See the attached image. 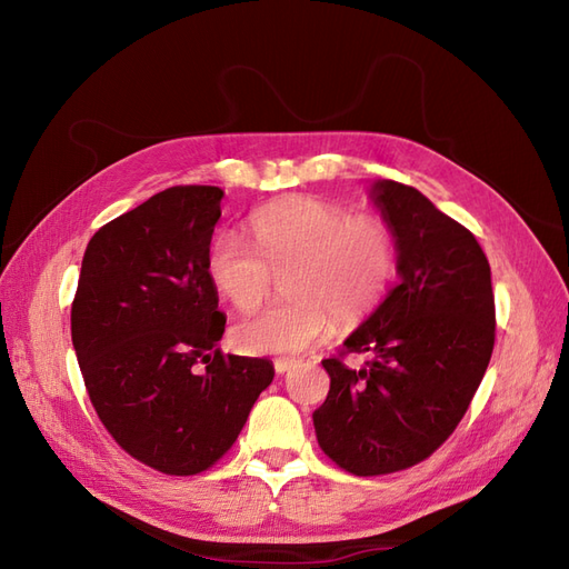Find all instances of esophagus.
Wrapping results in <instances>:
<instances>
[{
	"mask_svg": "<svg viewBox=\"0 0 569 569\" xmlns=\"http://www.w3.org/2000/svg\"><path fill=\"white\" fill-rule=\"evenodd\" d=\"M272 366H274V372L284 375L287 370H291V366H295V360H291V358H278Z\"/></svg>",
	"mask_w": 569,
	"mask_h": 569,
	"instance_id": "esophagus-1",
	"label": "esophagus"
}]
</instances>
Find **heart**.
<instances>
[{"instance_id": "1", "label": "heart", "mask_w": 569, "mask_h": 569, "mask_svg": "<svg viewBox=\"0 0 569 569\" xmlns=\"http://www.w3.org/2000/svg\"><path fill=\"white\" fill-rule=\"evenodd\" d=\"M253 242L222 232L209 251L216 289L239 311L261 306L284 274L289 301L251 313L234 343L253 356H297L330 335L356 327L387 297L399 266L396 237L382 218L353 216L320 199L274 201L251 218Z\"/></svg>"}]
</instances>
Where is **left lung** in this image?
<instances>
[{
  "instance_id": "1",
  "label": "left lung",
  "mask_w": 569,
  "mask_h": 569,
  "mask_svg": "<svg viewBox=\"0 0 569 569\" xmlns=\"http://www.w3.org/2000/svg\"><path fill=\"white\" fill-rule=\"evenodd\" d=\"M396 237L399 274L377 311L325 358L330 391L313 412L320 449L358 477L399 472L453 435L496 339L491 268L475 234L416 187L372 184ZM368 352L367 368L342 363Z\"/></svg>"
}]
</instances>
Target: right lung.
Segmentation results:
<instances>
[{"instance_id": "1", "label": "right lung", "mask_w": 569, "mask_h": 569, "mask_svg": "<svg viewBox=\"0 0 569 569\" xmlns=\"http://www.w3.org/2000/svg\"><path fill=\"white\" fill-rule=\"evenodd\" d=\"M222 189L178 184L99 228L82 256L71 337L84 389L116 443L163 475L226 456L274 368L222 353L209 274Z\"/></svg>"}]
</instances>
